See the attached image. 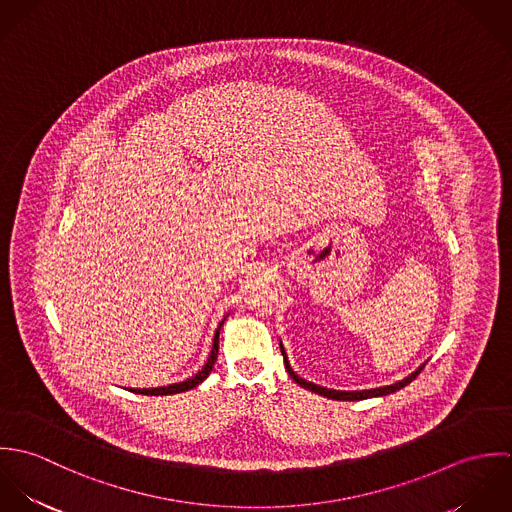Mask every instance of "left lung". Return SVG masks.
I'll return each mask as SVG.
<instances>
[{
    "mask_svg": "<svg viewBox=\"0 0 512 512\" xmlns=\"http://www.w3.org/2000/svg\"><path fill=\"white\" fill-rule=\"evenodd\" d=\"M280 349H282L284 363H286V368H288V372H290V376H292L293 380H295L299 386H303V388H307V390H311V392H317V394H321V396H327V398H331V400H365V398H372V396H386V394H392V392L404 388L406 384H410V382L422 372V368H424V365L420 366V368H418L416 372H412L408 378H404V380H400V382H396V384H392V386H380V388L361 390V392H339V390H329V388H323V386H317V384H313V382H307V380L299 378V376L293 372L290 363H288V357H286V353H284V347H280Z\"/></svg>",
    "mask_w": 512,
    "mask_h": 512,
    "instance_id": "obj_1",
    "label": "left lung"
}]
</instances>
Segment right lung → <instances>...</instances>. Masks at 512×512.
Returning a JSON list of instances; mask_svg holds the SVG:
<instances>
[{
    "label": "right lung",
    "instance_id": "add662e5",
    "mask_svg": "<svg viewBox=\"0 0 512 512\" xmlns=\"http://www.w3.org/2000/svg\"><path fill=\"white\" fill-rule=\"evenodd\" d=\"M219 329H217V333H215V339H213V351H211V357H209V361H207V365L203 366L193 378H187L185 382H177V384H171V386H161V388H136V390H132V392H138V394H146V396H165V394H177V392H185V390H191V388H195V386H199L207 376H209V372L213 370V366H215V361H217V355H219Z\"/></svg>",
    "mask_w": 512,
    "mask_h": 512
}]
</instances>
